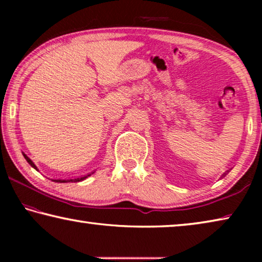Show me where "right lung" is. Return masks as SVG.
<instances>
[{"mask_svg":"<svg viewBox=\"0 0 262 262\" xmlns=\"http://www.w3.org/2000/svg\"><path fill=\"white\" fill-rule=\"evenodd\" d=\"M23 156L26 159V162H28L31 166H32L33 168H35V170L38 171V168H37V166L34 165V163L31 161V159L28 156H26L24 152H23ZM92 173H94V172H92ZM90 176L91 174H86V176H82V177H79V178H74V179H54L53 181H55V183H78V181H82L84 179H86L88 177H90Z\"/></svg>","mask_w":262,"mask_h":262,"instance_id":"right-lung-1","label":"right lung"}]
</instances>
